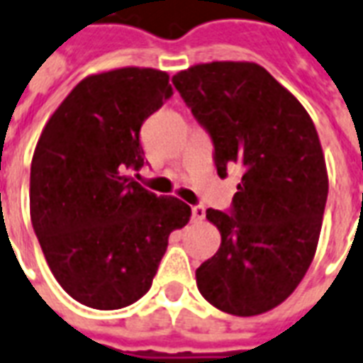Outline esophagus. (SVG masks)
Wrapping results in <instances>:
<instances>
[{"instance_id":"esophagus-1","label":"esophagus","mask_w":363,"mask_h":363,"mask_svg":"<svg viewBox=\"0 0 363 363\" xmlns=\"http://www.w3.org/2000/svg\"><path fill=\"white\" fill-rule=\"evenodd\" d=\"M191 218H193V222H201V220L204 218V206H201V204L191 206Z\"/></svg>"}]
</instances>
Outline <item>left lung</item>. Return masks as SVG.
<instances>
[{
    "mask_svg": "<svg viewBox=\"0 0 363 363\" xmlns=\"http://www.w3.org/2000/svg\"><path fill=\"white\" fill-rule=\"evenodd\" d=\"M172 84L211 135L218 176L243 172L230 211H206L222 245L197 287L222 312L264 314L302 281L320 239L329 182L314 122L255 62L195 65Z\"/></svg>",
    "mask_w": 363,
    "mask_h": 363,
    "instance_id": "1",
    "label": "left lung"
}]
</instances>
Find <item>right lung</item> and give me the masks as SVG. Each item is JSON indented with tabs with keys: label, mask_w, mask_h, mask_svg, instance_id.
Masks as SVG:
<instances>
[{
	"label": "right lung",
	"mask_w": 363,
	"mask_h": 363,
	"mask_svg": "<svg viewBox=\"0 0 363 363\" xmlns=\"http://www.w3.org/2000/svg\"><path fill=\"white\" fill-rule=\"evenodd\" d=\"M168 74L118 68L88 76L43 128L30 168V218L68 295L97 310L140 301L191 208L132 178L145 164L143 122L172 97Z\"/></svg>",
	"instance_id": "add662e5"
}]
</instances>
